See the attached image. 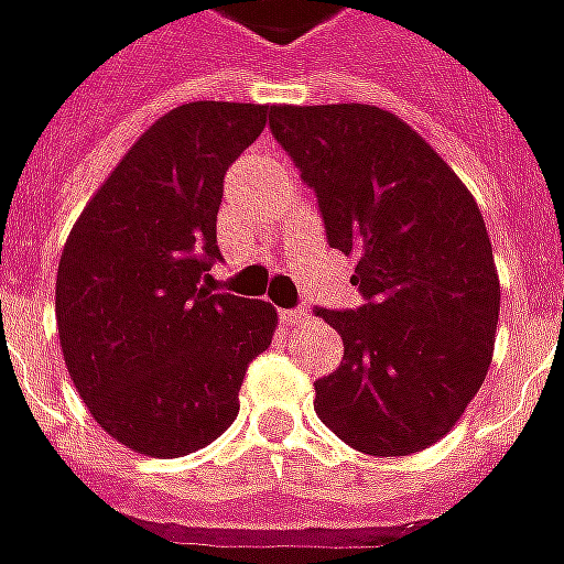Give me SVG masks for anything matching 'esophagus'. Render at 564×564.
Here are the masks:
<instances>
[{
    "label": "esophagus",
    "instance_id": "obj_1",
    "mask_svg": "<svg viewBox=\"0 0 564 564\" xmlns=\"http://www.w3.org/2000/svg\"><path fill=\"white\" fill-rule=\"evenodd\" d=\"M281 321L286 323V326H302V323H308V311L286 308V311H281Z\"/></svg>",
    "mask_w": 564,
    "mask_h": 564
}]
</instances>
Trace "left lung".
<instances>
[{
    "label": "left lung",
    "instance_id": "left-lung-1",
    "mask_svg": "<svg viewBox=\"0 0 564 564\" xmlns=\"http://www.w3.org/2000/svg\"><path fill=\"white\" fill-rule=\"evenodd\" d=\"M269 124L364 293L360 308L317 311L345 341L314 384L317 415L378 458L433 446L482 388L498 333L501 283L474 195L388 109L271 106Z\"/></svg>",
    "mask_w": 564,
    "mask_h": 564
}]
</instances>
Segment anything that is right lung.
<instances>
[{
  "label": "right lung",
  "instance_id": "obj_1",
  "mask_svg": "<svg viewBox=\"0 0 564 564\" xmlns=\"http://www.w3.org/2000/svg\"><path fill=\"white\" fill-rule=\"evenodd\" d=\"M269 106L198 100L161 116L94 192L57 265V336L94 421L149 458L214 443L238 415L269 302L214 293L216 214L231 161Z\"/></svg>",
  "mask_w": 564,
  "mask_h": 564
}]
</instances>
